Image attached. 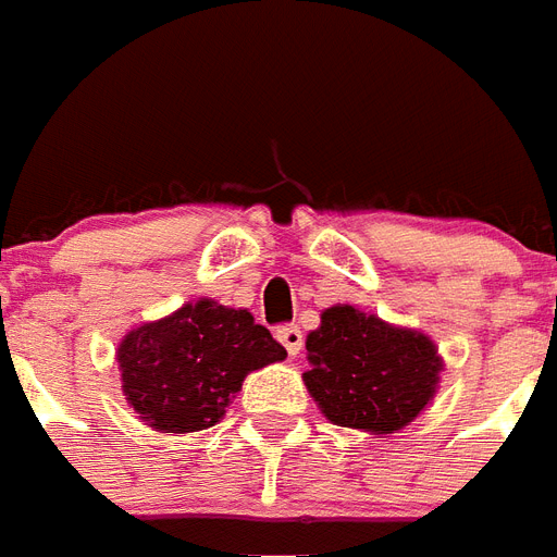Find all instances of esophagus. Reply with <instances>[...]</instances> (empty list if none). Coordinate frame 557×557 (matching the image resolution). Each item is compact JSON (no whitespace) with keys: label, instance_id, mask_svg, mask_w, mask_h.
Returning <instances> with one entry per match:
<instances>
[{"label":"esophagus","instance_id":"obj_1","mask_svg":"<svg viewBox=\"0 0 557 557\" xmlns=\"http://www.w3.org/2000/svg\"><path fill=\"white\" fill-rule=\"evenodd\" d=\"M278 341L284 343V349H287V355H290V358H296V355L302 352V332H299V329H296V325H282V329H278Z\"/></svg>","mask_w":557,"mask_h":557}]
</instances>
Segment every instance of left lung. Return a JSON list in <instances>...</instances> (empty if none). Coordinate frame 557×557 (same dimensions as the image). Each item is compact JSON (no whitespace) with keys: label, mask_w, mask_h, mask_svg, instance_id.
Here are the masks:
<instances>
[{"label":"left lung","mask_w":557,"mask_h":557,"mask_svg":"<svg viewBox=\"0 0 557 557\" xmlns=\"http://www.w3.org/2000/svg\"><path fill=\"white\" fill-rule=\"evenodd\" d=\"M305 384L337 425L393 434L429 405L441 358L425 334L393 329L379 317L334 305L308 334Z\"/></svg>","instance_id":"left-lung-1"}]
</instances>
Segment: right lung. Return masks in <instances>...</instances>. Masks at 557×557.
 <instances>
[{
    "label": "right lung",
    "instance_id": "1",
    "mask_svg": "<svg viewBox=\"0 0 557 557\" xmlns=\"http://www.w3.org/2000/svg\"><path fill=\"white\" fill-rule=\"evenodd\" d=\"M287 349L252 320L211 299L146 323L120 343L123 393L158 432H202L223 420L252 370L284 361Z\"/></svg>",
    "mask_w": 557,
    "mask_h": 557
}]
</instances>
